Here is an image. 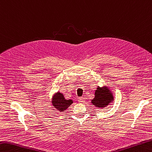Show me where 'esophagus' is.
<instances>
[{
    "label": "esophagus",
    "mask_w": 152,
    "mask_h": 152,
    "mask_svg": "<svg viewBox=\"0 0 152 152\" xmlns=\"http://www.w3.org/2000/svg\"><path fill=\"white\" fill-rule=\"evenodd\" d=\"M84 101H85V98H84V97H80L79 99H78V102H79L80 103L84 102Z\"/></svg>",
    "instance_id": "34e87169"
}]
</instances>
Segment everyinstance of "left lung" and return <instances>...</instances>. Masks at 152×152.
I'll use <instances>...</instances> for the list:
<instances>
[{
	"label": "left lung",
	"mask_w": 152,
	"mask_h": 152,
	"mask_svg": "<svg viewBox=\"0 0 152 152\" xmlns=\"http://www.w3.org/2000/svg\"><path fill=\"white\" fill-rule=\"evenodd\" d=\"M114 101L113 93L108 86H97L95 91V97L91 100V103L98 109H104Z\"/></svg>",
	"instance_id": "obj_1"
}]
</instances>
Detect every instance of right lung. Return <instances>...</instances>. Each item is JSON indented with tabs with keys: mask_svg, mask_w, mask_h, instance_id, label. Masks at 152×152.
Returning <instances> with one entry per match:
<instances>
[{
	"mask_svg": "<svg viewBox=\"0 0 152 152\" xmlns=\"http://www.w3.org/2000/svg\"><path fill=\"white\" fill-rule=\"evenodd\" d=\"M51 104L56 111L59 112H64L73 103V100L69 99H66L64 95L61 91L55 92L53 94L51 99Z\"/></svg>",
	"mask_w": 152,
	"mask_h": 152,
	"instance_id": "right-lung-1",
	"label": "right lung"
}]
</instances>
